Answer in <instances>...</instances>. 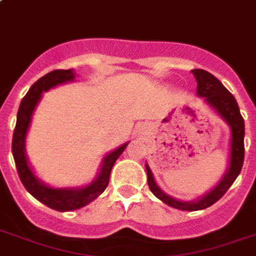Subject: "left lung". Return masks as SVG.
I'll list each match as a JSON object with an SVG mask.
<instances>
[{"label":"left lung","instance_id":"left-lung-1","mask_svg":"<svg viewBox=\"0 0 256 256\" xmlns=\"http://www.w3.org/2000/svg\"><path fill=\"white\" fill-rule=\"evenodd\" d=\"M193 75L198 80V95L204 98L210 107L219 112L231 128V152H230V166L223 178L219 181L210 192L204 194L202 198L196 202H180L177 198L168 196L158 188V185L154 181L153 173L146 164V173H148V185L150 190L153 192L156 198H158L161 202L173 206L176 210H206L208 206L223 198L224 193L227 192L230 186L236 180L243 166L244 161V120L240 114L236 99L234 98L219 79H216L212 74L204 71V70H192Z\"/></svg>","mask_w":256,"mask_h":256}]
</instances>
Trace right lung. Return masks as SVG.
<instances>
[{"mask_svg":"<svg viewBox=\"0 0 256 256\" xmlns=\"http://www.w3.org/2000/svg\"><path fill=\"white\" fill-rule=\"evenodd\" d=\"M74 79H75V74L72 70H54L40 78L36 83H33L26 95L22 98L18 107L17 122H16L13 140H12V153H13L16 168L18 172L20 180L25 189L38 202L58 212L79 210L95 200L98 196H100L108 185L111 169L114 166L115 161L124 153V150L128 146V144H124L118 149H115L114 152H111L110 154H107L103 160L102 168L98 173L96 178L83 188H50L48 185L42 184V181L33 174L32 169L29 166L26 154H25V136H26L29 124L32 120L34 107L37 106L42 92L58 84L72 82Z\"/></svg>","mask_w":256,"mask_h":256,"instance_id":"right-lung-1","label":"right lung"}]
</instances>
